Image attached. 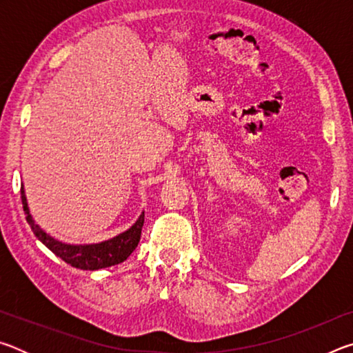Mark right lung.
Segmentation results:
<instances>
[{"label":"right lung","instance_id":"right-lung-1","mask_svg":"<svg viewBox=\"0 0 353 353\" xmlns=\"http://www.w3.org/2000/svg\"><path fill=\"white\" fill-rule=\"evenodd\" d=\"M21 202L23 210L26 213V221L31 225L34 235L45 244V246L54 252L57 256L68 263L77 270L85 271H97L103 268H109L118 263H123L128 256L134 252L135 248L139 246L141 236V227L145 223V212H143L139 219L135 221L132 227H129L126 232L117 236L110 238L107 241L93 243V244H67L56 240L51 235H48L43 229H40L39 224H35L32 214L29 213L25 188L21 185Z\"/></svg>","mask_w":353,"mask_h":353}]
</instances>
